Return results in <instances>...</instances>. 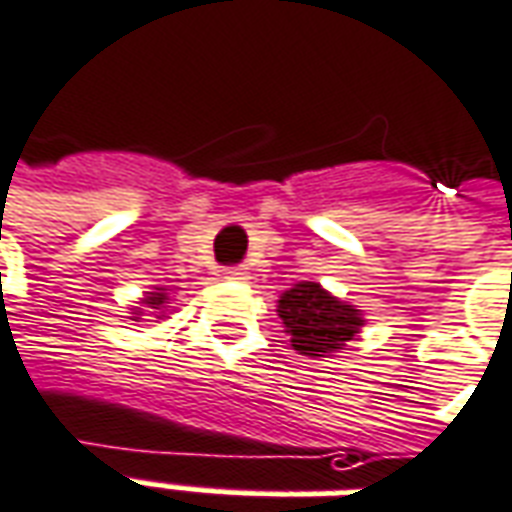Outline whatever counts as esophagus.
Masks as SVG:
<instances>
[{"label":"esophagus","mask_w":512,"mask_h":512,"mask_svg":"<svg viewBox=\"0 0 512 512\" xmlns=\"http://www.w3.org/2000/svg\"><path fill=\"white\" fill-rule=\"evenodd\" d=\"M227 277H230V280L246 282V280H249V268H246V266H232L230 271H227Z\"/></svg>","instance_id":"34e87169"}]
</instances>
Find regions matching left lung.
I'll use <instances>...</instances> for the list:
<instances>
[{"label": "left lung", "instance_id": "1", "mask_svg": "<svg viewBox=\"0 0 512 512\" xmlns=\"http://www.w3.org/2000/svg\"><path fill=\"white\" fill-rule=\"evenodd\" d=\"M277 316L291 335L299 355L327 357L355 341L363 327V313L324 291L318 282H296L277 299Z\"/></svg>", "mask_w": 512, "mask_h": 512}]
</instances>
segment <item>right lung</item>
I'll return each mask as SVG.
<instances>
[{"mask_svg":"<svg viewBox=\"0 0 512 512\" xmlns=\"http://www.w3.org/2000/svg\"><path fill=\"white\" fill-rule=\"evenodd\" d=\"M166 305H169V291H166V288H155V291H149L144 299H141V307H132V321H138L146 310H149L152 316L163 318L166 316V313H163V307Z\"/></svg>","mask_w":512,"mask_h":512,"instance_id":"1","label":"right lung"}]
</instances>
